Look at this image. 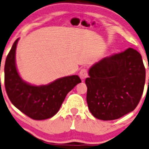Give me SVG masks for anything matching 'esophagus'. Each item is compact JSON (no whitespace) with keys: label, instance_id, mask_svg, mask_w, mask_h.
<instances>
[{"label":"esophagus","instance_id":"34e87169","mask_svg":"<svg viewBox=\"0 0 149 149\" xmlns=\"http://www.w3.org/2000/svg\"><path fill=\"white\" fill-rule=\"evenodd\" d=\"M79 76L82 81H84L86 78L88 77L87 70L86 68H82V69L81 70V71H80V73H79Z\"/></svg>","mask_w":149,"mask_h":149}]
</instances>
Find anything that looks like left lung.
<instances>
[{"label":"left lung","instance_id":"left-lung-1","mask_svg":"<svg viewBox=\"0 0 149 149\" xmlns=\"http://www.w3.org/2000/svg\"><path fill=\"white\" fill-rule=\"evenodd\" d=\"M86 79V101L93 116L118 119L136 108L143 94L146 69L141 54L129 48L94 64Z\"/></svg>","mask_w":149,"mask_h":149}]
</instances>
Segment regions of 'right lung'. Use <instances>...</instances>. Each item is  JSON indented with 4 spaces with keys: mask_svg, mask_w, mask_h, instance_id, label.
Here are the masks:
<instances>
[{
    "mask_svg": "<svg viewBox=\"0 0 149 149\" xmlns=\"http://www.w3.org/2000/svg\"><path fill=\"white\" fill-rule=\"evenodd\" d=\"M15 40L5 63V88L11 103L34 120H44L57 113L68 93L81 80L76 75L58 79L48 85L32 86L25 82L15 65Z\"/></svg>",
    "mask_w": 149,
    "mask_h": 149,
    "instance_id": "right-lung-1",
    "label": "right lung"
}]
</instances>
